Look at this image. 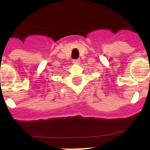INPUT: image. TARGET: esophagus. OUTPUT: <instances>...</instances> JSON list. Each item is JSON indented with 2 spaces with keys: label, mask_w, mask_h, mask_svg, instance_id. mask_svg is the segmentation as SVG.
Segmentation results:
<instances>
[{
  "label": "esophagus",
  "mask_w": 150,
  "mask_h": 150,
  "mask_svg": "<svg viewBox=\"0 0 150 150\" xmlns=\"http://www.w3.org/2000/svg\"><path fill=\"white\" fill-rule=\"evenodd\" d=\"M80 62V59H73L72 60V63L74 64H78Z\"/></svg>",
  "instance_id": "1"
}]
</instances>
